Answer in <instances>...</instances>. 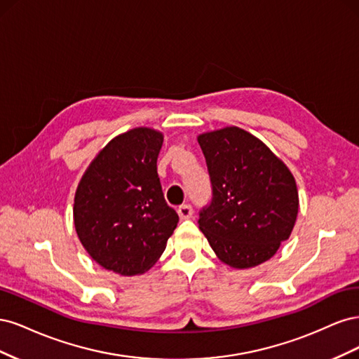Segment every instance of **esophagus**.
I'll return each mask as SVG.
<instances>
[{"instance_id": "obj_1", "label": "esophagus", "mask_w": 359, "mask_h": 359, "mask_svg": "<svg viewBox=\"0 0 359 359\" xmlns=\"http://www.w3.org/2000/svg\"><path fill=\"white\" fill-rule=\"evenodd\" d=\"M177 211H178V215L181 220H187L193 215V206L191 205H181Z\"/></svg>"}]
</instances>
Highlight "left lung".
I'll list each match as a JSON object with an SVG mask.
<instances>
[{"instance_id":"1","label":"left lung","mask_w":359,"mask_h":359,"mask_svg":"<svg viewBox=\"0 0 359 359\" xmlns=\"http://www.w3.org/2000/svg\"><path fill=\"white\" fill-rule=\"evenodd\" d=\"M212 198L199 229L222 262L252 268L273 257L298 215L295 178L262 140L240 127L198 136Z\"/></svg>"}]
</instances>
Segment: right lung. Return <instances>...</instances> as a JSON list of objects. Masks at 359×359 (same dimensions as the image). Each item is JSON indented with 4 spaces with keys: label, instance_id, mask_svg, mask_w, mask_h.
<instances>
[{
    "label": "right lung",
    "instance_id": "obj_1",
    "mask_svg": "<svg viewBox=\"0 0 359 359\" xmlns=\"http://www.w3.org/2000/svg\"><path fill=\"white\" fill-rule=\"evenodd\" d=\"M163 135L137 127L114 137L83 173L74 227L88 255L121 276L144 274L165 252L178 214L163 196L157 157Z\"/></svg>",
    "mask_w": 359,
    "mask_h": 359
}]
</instances>
